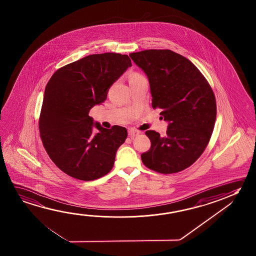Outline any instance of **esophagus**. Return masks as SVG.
<instances>
[{"label":"esophagus","instance_id":"obj_1","mask_svg":"<svg viewBox=\"0 0 256 256\" xmlns=\"http://www.w3.org/2000/svg\"><path fill=\"white\" fill-rule=\"evenodd\" d=\"M138 130H134V128H130L128 130V136H130V138H134L136 136H138L139 134Z\"/></svg>","mask_w":256,"mask_h":256}]
</instances>
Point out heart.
<instances>
[{"label": "heart", "instance_id": "heart-1", "mask_svg": "<svg viewBox=\"0 0 256 256\" xmlns=\"http://www.w3.org/2000/svg\"><path fill=\"white\" fill-rule=\"evenodd\" d=\"M142 78V76L139 75L138 73H132L130 75V80H133V78Z\"/></svg>", "mask_w": 256, "mask_h": 256}]
</instances>
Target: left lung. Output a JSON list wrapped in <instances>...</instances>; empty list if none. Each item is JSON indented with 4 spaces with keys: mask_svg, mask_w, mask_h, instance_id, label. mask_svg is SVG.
Here are the masks:
<instances>
[{
    "mask_svg": "<svg viewBox=\"0 0 256 256\" xmlns=\"http://www.w3.org/2000/svg\"><path fill=\"white\" fill-rule=\"evenodd\" d=\"M130 56L148 76L152 108L170 122L165 136L146 132L151 148L141 154L142 164L162 174L182 172L209 144L217 114L214 91L193 63L175 52L146 50Z\"/></svg>",
    "mask_w": 256,
    "mask_h": 256,
    "instance_id": "8db88e82",
    "label": "left lung"
}]
</instances>
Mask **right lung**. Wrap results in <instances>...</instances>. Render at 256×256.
<instances>
[{"label": "right lung", "mask_w": 256, "mask_h": 256, "mask_svg": "<svg viewBox=\"0 0 256 256\" xmlns=\"http://www.w3.org/2000/svg\"><path fill=\"white\" fill-rule=\"evenodd\" d=\"M128 55H88L60 68L44 90L39 117L42 144L58 168L76 180L91 181L108 174L126 128H104L88 114L104 102L110 86L130 67ZM96 126L97 134L92 132Z\"/></svg>", "instance_id": "1"}]
</instances>
